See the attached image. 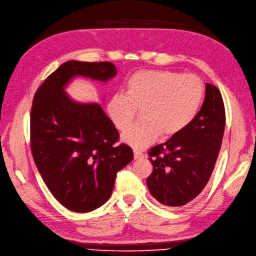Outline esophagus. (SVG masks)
I'll list each match as a JSON object with an SVG mask.
<instances>
[{
	"label": "esophagus",
	"instance_id": "34e87169",
	"mask_svg": "<svg viewBox=\"0 0 256 256\" xmlns=\"http://www.w3.org/2000/svg\"><path fill=\"white\" fill-rule=\"evenodd\" d=\"M134 160H139V158H144V152H142V151L134 150Z\"/></svg>",
	"mask_w": 256,
	"mask_h": 256
}]
</instances>
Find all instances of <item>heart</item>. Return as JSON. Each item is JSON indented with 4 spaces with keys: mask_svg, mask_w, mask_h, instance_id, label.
I'll use <instances>...</instances> for the list:
<instances>
[{
    "mask_svg": "<svg viewBox=\"0 0 256 256\" xmlns=\"http://www.w3.org/2000/svg\"><path fill=\"white\" fill-rule=\"evenodd\" d=\"M204 85L197 76L171 70H141L126 82V90L110 95L106 112L118 130H124L139 108L143 120L124 130V142L144 149L160 134L173 137L194 120L204 100Z\"/></svg>",
    "mask_w": 256,
    "mask_h": 256,
    "instance_id": "b5f03b06",
    "label": "heart"
}]
</instances>
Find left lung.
Listing matches in <instances>:
<instances>
[{
	"label": "left lung",
	"instance_id": "8db88e82",
	"mask_svg": "<svg viewBox=\"0 0 256 256\" xmlns=\"http://www.w3.org/2000/svg\"><path fill=\"white\" fill-rule=\"evenodd\" d=\"M226 126L220 90L206 83L200 110L183 132L151 148L153 171L146 178L152 197L170 207L184 206L205 188L219 154Z\"/></svg>",
	"mask_w": 256,
	"mask_h": 256
}]
</instances>
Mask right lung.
I'll list each match as a JSON object with an SVG mask.
<instances>
[{"label": "right lung", "instance_id": "add662e5", "mask_svg": "<svg viewBox=\"0 0 256 256\" xmlns=\"http://www.w3.org/2000/svg\"><path fill=\"white\" fill-rule=\"evenodd\" d=\"M116 73L112 62L70 60L51 73L34 96V161L51 194L71 212L103 206L117 172L132 162L134 152L127 144H115L118 130L100 104L73 100L64 88L76 76L107 82Z\"/></svg>", "mask_w": 256, "mask_h": 256}]
</instances>
